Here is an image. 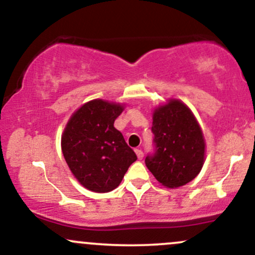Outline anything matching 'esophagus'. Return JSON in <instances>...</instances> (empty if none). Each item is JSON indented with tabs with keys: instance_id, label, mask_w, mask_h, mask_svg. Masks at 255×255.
I'll return each mask as SVG.
<instances>
[{
	"instance_id": "esophagus-1",
	"label": "esophagus",
	"mask_w": 255,
	"mask_h": 255,
	"mask_svg": "<svg viewBox=\"0 0 255 255\" xmlns=\"http://www.w3.org/2000/svg\"><path fill=\"white\" fill-rule=\"evenodd\" d=\"M135 153H136V157L139 160H141L142 158H144V152H142L141 150H135Z\"/></svg>"
}]
</instances>
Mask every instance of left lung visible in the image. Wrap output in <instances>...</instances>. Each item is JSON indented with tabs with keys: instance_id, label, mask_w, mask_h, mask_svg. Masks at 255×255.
<instances>
[{
	"instance_id": "8db88e82",
	"label": "left lung",
	"mask_w": 255,
	"mask_h": 255,
	"mask_svg": "<svg viewBox=\"0 0 255 255\" xmlns=\"http://www.w3.org/2000/svg\"><path fill=\"white\" fill-rule=\"evenodd\" d=\"M154 152L145 164L159 183L177 188L197 177L204 165L205 140L200 126L177 99L158 107L152 122Z\"/></svg>"
}]
</instances>
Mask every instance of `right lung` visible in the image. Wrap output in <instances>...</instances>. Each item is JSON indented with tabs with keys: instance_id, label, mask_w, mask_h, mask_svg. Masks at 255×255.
Here are the masks:
<instances>
[{
	"instance_id": "add662e5",
	"label": "right lung",
	"mask_w": 255,
	"mask_h": 255,
	"mask_svg": "<svg viewBox=\"0 0 255 255\" xmlns=\"http://www.w3.org/2000/svg\"><path fill=\"white\" fill-rule=\"evenodd\" d=\"M124 111L121 104L95 99L79 108L61 139L63 157L85 188L107 193L121 183L136 154L114 122Z\"/></svg>"
}]
</instances>
